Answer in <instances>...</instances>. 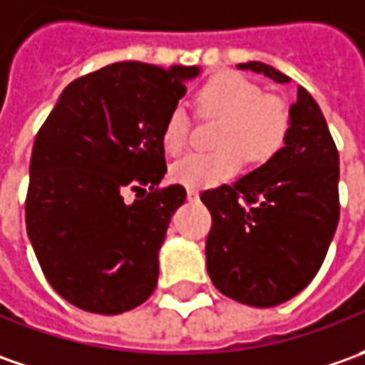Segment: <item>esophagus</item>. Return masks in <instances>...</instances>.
<instances>
[{
  "mask_svg": "<svg viewBox=\"0 0 365 365\" xmlns=\"http://www.w3.org/2000/svg\"><path fill=\"white\" fill-rule=\"evenodd\" d=\"M197 197H200L197 190H187V200H190V202H195Z\"/></svg>",
  "mask_w": 365,
  "mask_h": 365,
  "instance_id": "obj_1",
  "label": "esophagus"
}]
</instances>
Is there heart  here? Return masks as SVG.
<instances>
[{
    "mask_svg": "<svg viewBox=\"0 0 365 365\" xmlns=\"http://www.w3.org/2000/svg\"><path fill=\"white\" fill-rule=\"evenodd\" d=\"M200 117H220L216 127V151H194L171 163L170 180L200 190L230 180L242 168L245 155L255 163L269 161L283 149L291 131V115L283 98L264 95L258 82L238 72H220L197 91ZM192 123L175 107L163 120L161 147L168 155L185 149Z\"/></svg>",
    "mask_w": 365,
    "mask_h": 365,
    "instance_id": "obj_1",
    "label": "heart"
}]
</instances>
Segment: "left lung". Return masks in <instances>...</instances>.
<instances>
[{
	"label": "left lung",
	"instance_id": "8db88e82",
	"mask_svg": "<svg viewBox=\"0 0 365 365\" xmlns=\"http://www.w3.org/2000/svg\"><path fill=\"white\" fill-rule=\"evenodd\" d=\"M238 68L291 81L262 62ZM289 115L291 131L277 155L200 195L212 214L207 274L222 295L250 307H274L301 293L339 222V153L319 105L299 86Z\"/></svg>",
	"mask_w": 365,
	"mask_h": 365
}]
</instances>
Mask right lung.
<instances>
[{
  "instance_id": "add662e5",
  "label": "right lung",
  "mask_w": 365,
  "mask_h": 365,
  "mask_svg": "<svg viewBox=\"0 0 365 365\" xmlns=\"http://www.w3.org/2000/svg\"><path fill=\"white\" fill-rule=\"evenodd\" d=\"M197 72L108 64L70 82L36 135L26 230L48 283L74 307L117 315L155 291L159 248L185 202L180 183L159 187L161 127Z\"/></svg>"
}]
</instances>
